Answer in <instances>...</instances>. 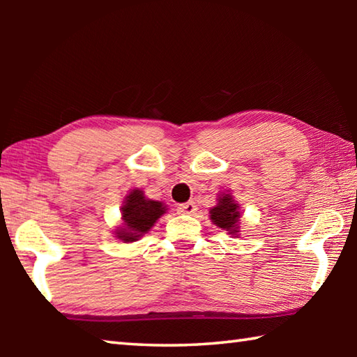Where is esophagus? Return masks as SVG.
Returning <instances> with one entry per match:
<instances>
[{"label": "esophagus", "mask_w": 357, "mask_h": 357, "mask_svg": "<svg viewBox=\"0 0 357 357\" xmlns=\"http://www.w3.org/2000/svg\"><path fill=\"white\" fill-rule=\"evenodd\" d=\"M195 211H197V204L193 202H187V203H183L178 206V213H181V214L190 215V214H195Z\"/></svg>", "instance_id": "34e87169"}]
</instances>
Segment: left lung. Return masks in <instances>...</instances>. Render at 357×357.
Segmentation results:
<instances>
[{
	"instance_id": "8db88e82",
	"label": "left lung",
	"mask_w": 357,
	"mask_h": 357,
	"mask_svg": "<svg viewBox=\"0 0 357 357\" xmlns=\"http://www.w3.org/2000/svg\"><path fill=\"white\" fill-rule=\"evenodd\" d=\"M241 208L239 203L234 200L231 192H222L217 197L215 206L209 209V219L215 227L228 231L231 236H241Z\"/></svg>"
}]
</instances>
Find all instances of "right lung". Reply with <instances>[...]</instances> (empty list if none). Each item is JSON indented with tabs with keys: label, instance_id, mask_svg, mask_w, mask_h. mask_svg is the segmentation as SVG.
<instances>
[{
	"label": "right lung",
	"instance_id": "right-lung-1",
	"mask_svg": "<svg viewBox=\"0 0 357 357\" xmlns=\"http://www.w3.org/2000/svg\"><path fill=\"white\" fill-rule=\"evenodd\" d=\"M167 204L146 198L142 189H132L121 206V225L114 229V238L123 243H135L151 231L154 223L167 213Z\"/></svg>",
	"mask_w": 357,
	"mask_h": 357
}]
</instances>
